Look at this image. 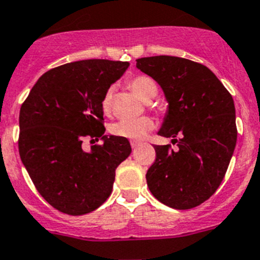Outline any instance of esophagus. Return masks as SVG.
Masks as SVG:
<instances>
[{"instance_id":"esophagus-1","label":"esophagus","mask_w":260,"mask_h":260,"mask_svg":"<svg viewBox=\"0 0 260 260\" xmlns=\"http://www.w3.org/2000/svg\"><path fill=\"white\" fill-rule=\"evenodd\" d=\"M140 145H141L140 141H131V146H132L133 150H136V148H137Z\"/></svg>"}]
</instances>
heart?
<instances>
[{"instance_id": "1", "label": "heart", "mask_w": 260, "mask_h": 260, "mask_svg": "<svg viewBox=\"0 0 260 260\" xmlns=\"http://www.w3.org/2000/svg\"><path fill=\"white\" fill-rule=\"evenodd\" d=\"M128 86L131 87L135 94H137L145 102H151L155 99L157 95L158 87L157 84L150 76L145 75H138L132 77L128 81ZM113 107V89L107 90L102 100V109L105 114H109L112 112ZM155 128V120L152 118L142 117L137 119H123L113 124L112 133L118 137L127 138V140L140 141L147 136L150 131Z\"/></svg>"}]
</instances>
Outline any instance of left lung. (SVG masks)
<instances>
[{"label": "left lung", "mask_w": 260, "mask_h": 260, "mask_svg": "<svg viewBox=\"0 0 260 260\" xmlns=\"http://www.w3.org/2000/svg\"><path fill=\"white\" fill-rule=\"evenodd\" d=\"M136 67L160 85L168 102L157 135L178 143L175 151L155 146L156 160L146 174L148 189L171 208L197 207L217 190L235 150L233 96L208 67L190 59L145 57Z\"/></svg>", "instance_id": "1"}]
</instances>
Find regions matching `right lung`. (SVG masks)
<instances>
[{"instance_id": "right-lung-1", "label": "right lung", "mask_w": 260, "mask_h": 260, "mask_svg": "<svg viewBox=\"0 0 260 260\" xmlns=\"http://www.w3.org/2000/svg\"><path fill=\"white\" fill-rule=\"evenodd\" d=\"M129 63L85 59L45 72L20 109L19 152L35 188L55 210L80 216L112 193L115 170L132 152L129 141L105 136L102 100ZM103 145L87 153L82 138Z\"/></svg>"}]
</instances>
